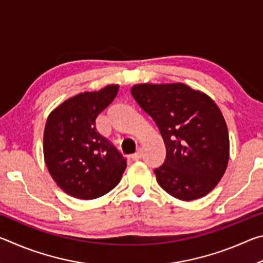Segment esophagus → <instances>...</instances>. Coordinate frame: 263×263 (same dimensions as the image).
<instances>
[{
    "label": "esophagus",
    "instance_id": "obj_1",
    "mask_svg": "<svg viewBox=\"0 0 263 263\" xmlns=\"http://www.w3.org/2000/svg\"><path fill=\"white\" fill-rule=\"evenodd\" d=\"M141 157H142V151L141 149H138L137 152L132 155L131 159L133 160V161H138V160H139Z\"/></svg>",
    "mask_w": 263,
    "mask_h": 263
}]
</instances>
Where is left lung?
<instances>
[{
  "label": "left lung",
  "instance_id": "1",
  "mask_svg": "<svg viewBox=\"0 0 263 263\" xmlns=\"http://www.w3.org/2000/svg\"><path fill=\"white\" fill-rule=\"evenodd\" d=\"M131 94L153 118L166 146V160L154 171L160 186L186 202L215 189L228 168L230 139L211 97L180 82L136 84Z\"/></svg>",
  "mask_w": 263,
  "mask_h": 263
}]
</instances>
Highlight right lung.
Listing matches in <instances>:
<instances>
[{"mask_svg":"<svg viewBox=\"0 0 263 263\" xmlns=\"http://www.w3.org/2000/svg\"><path fill=\"white\" fill-rule=\"evenodd\" d=\"M118 84L84 91L57 106L44 131V159L61 190L80 199H95L119 183L126 160L96 131L95 121L115 100Z\"/></svg>","mask_w":263,"mask_h":263,"instance_id":"obj_1","label":"right lung"}]
</instances>
